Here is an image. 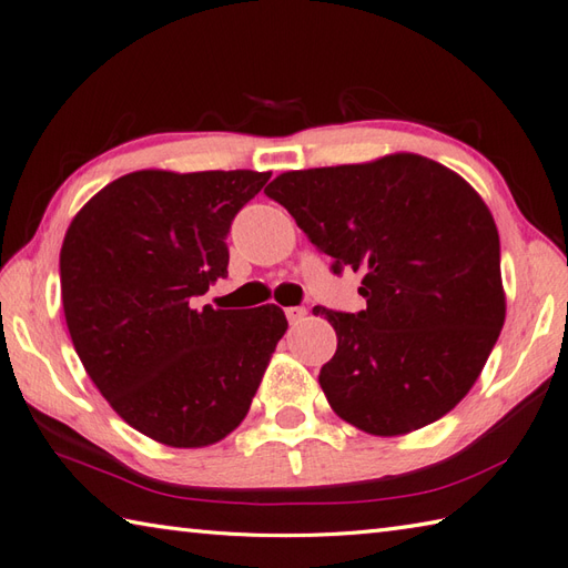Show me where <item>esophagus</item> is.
<instances>
[{"label":"esophagus","mask_w":568,"mask_h":568,"mask_svg":"<svg viewBox=\"0 0 568 568\" xmlns=\"http://www.w3.org/2000/svg\"><path fill=\"white\" fill-rule=\"evenodd\" d=\"M284 313H286V318H288V323H292V325H296V323H301V321L306 318V308L304 306H288Z\"/></svg>","instance_id":"34e87169"}]
</instances>
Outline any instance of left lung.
I'll return each mask as SVG.
<instances>
[{"label":"left lung","instance_id":"left-lung-1","mask_svg":"<svg viewBox=\"0 0 568 568\" xmlns=\"http://www.w3.org/2000/svg\"><path fill=\"white\" fill-rule=\"evenodd\" d=\"M264 194L333 257L335 274H362L367 308H313L337 335L318 382L339 418L394 437L455 408L506 321L498 229L471 184L396 153L284 172Z\"/></svg>","mask_w":568,"mask_h":568}]
</instances>
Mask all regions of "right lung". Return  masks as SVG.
Wrapping results in <instances>:
<instances>
[{
  "label": "right lung",
  "mask_w": 568,
  "mask_h": 568,
  "mask_svg": "<svg viewBox=\"0 0 568 568\" xmlns=\"http://www.w3.org/2000/svg\"><path fill=\"white\" fill-rule=\"evenodd\" d=\"M272 172L141 170L94 194L60 250L68 331L87 374L138 433L206 447L250 410L286 316L192 308L229 274L235 213Z\"/></svg>",
  "instance_id": "obj_1"
}]
</instances>
